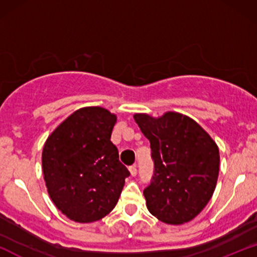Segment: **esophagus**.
<instances>
[{
  "label": "esophagus",
  "instance_id": "obj_1",
  "mask_svg": "<svg viewBox=\"0 0 257 257\" xmlns=\"http://www.w3.org/2000/svg\"><path fill=\"white\" fill-rule=\"evenodd\" d=\"M129 172H131V175L132 176H135L138 174V169H137V166H132L129 167Z\"/></svg>",
  "mask_w": 257,
  "mask_h": 257
}]
</instances>
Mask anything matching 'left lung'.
I'll return each mask as SVG.
<instances>
[{
    "label": "left lung",
    "mask_w": 257,
    "mask_h": 257,
    "mask_svg": "<svg viewBox=\"0 0 257 257\" xmlns=\"http://www.w3.org/2000/svg\"><path fill=\"white\" fill-rule=\"evenodd\" d=\"M150 140L155 172L144 190L149 211L170 225L191 221L213 196L220 155L210 135L190 117L167 112L153 118L134 114Z\"/></svg>",
    "instance_id": "8db88e82"
}]
</instances>
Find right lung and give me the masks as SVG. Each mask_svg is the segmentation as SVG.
<instances>
[{"instance_id": "obj_1", "label": "right lung", "mask_w": 257, "mask_h": 257, "mask_svg": "<svg viewBox=\"0 0 257 257\" xmlns=\"http://www.w3.org/2000/svg\"><path fill=\"white\" fill-rule=\"evenodd\" d=\"M116 114L99 106L75 111L47 139L42 168L55 206L76 222L105 217L131 175L111 143Z\"/></svg>"}]
</instances>
